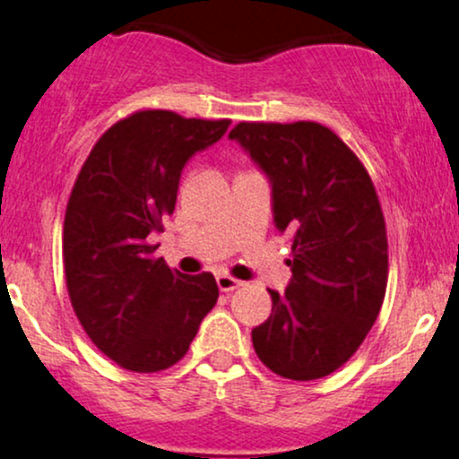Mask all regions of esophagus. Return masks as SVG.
<instances>
[{
    "label": "esophagus",
    "mask_w": 459,
    "mask_h": 459,
    "mask_svg": "<svg viewBox=\"0 0 459 459\" xmlns=\"http://www.w3.org/2000/svg\"><path fill=\"white\" fill-rule=\"evenodd\" d=\"M215 282H218L220 291H235V289L241 287V281L229 276V273H218V276H215Z\"/></svg>",
    "instance_id": "34e87169"
}]
</instances>
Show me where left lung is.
Masks as SVG:
<instances>
[{
    "mask_svg": "<svg viewBox=\"0 0 459 459\" xmlns=\"http://www.w3.org/2000/svg\"><path fill=\"white\" fill-rule=\"evenodd\" d=\"M272 183L273 222L291 237L293 278L272 291V315L252 330L276 376L308 382L343 367L380 315L388 282L386 222L356 152L310 120L239 123L229 134Z\"/></svg>",
    "mask_w": 459,
    "mask_h": 459,
    "instance_id": "1",
    "label": "left lung"
}]
</instances>
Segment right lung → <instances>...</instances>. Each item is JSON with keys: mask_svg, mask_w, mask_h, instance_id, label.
<instances>
[{"mask_svg": "<svg viewBox=\"0 0 459 459\" xmlns=\"http://www.w3.org/2000/svg\"><path fill=\"white\" fill-rule=\"evenodd\" d=\"M229 125L140 109L105 131L75 178L62 233L68 298L92 343L127 371L177 365L218 302L213 273L170 270L149 237L175 212L189 157Z\"/></svg>", "mask_w": 459, "mask_h": 459, "instance_id": "obj_1", "label": "right lung"}]
</instances>
